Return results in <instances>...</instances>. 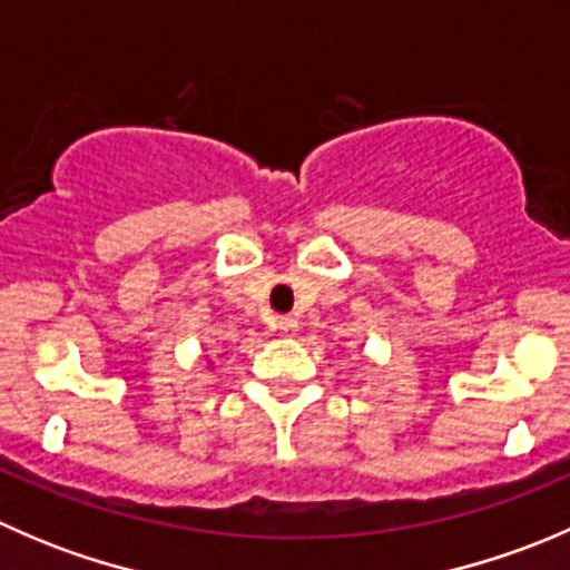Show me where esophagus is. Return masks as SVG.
<instances>
[{
  "mask_svg": "<svg viewBox=\"0 0 570 570\" xmlns=\"http://www.w3.org/2000/svg\"><path fill=\"white\" fill-rule=\"evenodd\" d=\"M275 325H278L281 336H295V331H297V320L295 317H281L278 322H275Z\"/></svg>",
  "mask_w": 570,
  "mask_h": 570,
  "instance_id": "34e87169",
  "label": "esophagus"
}]
</instances>
